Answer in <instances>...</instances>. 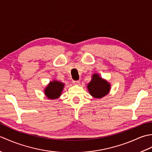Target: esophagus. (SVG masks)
I'll list each match as a JSON object with an SVG mask.
<instances>
[{"instance_id":"esophagus-1","label":"esophagus","mask_w":152,"mask_h":152,"mask_svg":"<svg viewBox=\"0 0 152 152\" xmlns=\"http://www.w3.org/2000/svg\"><path fill=\"white\" fill-rule=\"evenodd\" d=\"M72 83H73L74 85H79L80 81H78V80H77V81H73Z\"/></svg>"}]
</instances>
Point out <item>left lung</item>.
Masks as SVG:
<instances>
[{
    "instance_id": "8db88e82",
    "label": "left lung",
    "mask_w": 152,
    "mask_h": 152,
    "mask_svg": "<svg viewBox=\"0 0 152 152\" xmlns=\"http://www.w3.org/2000/svg\"><path fill=\"white\" fill-rule=\"evenodd\" d=\"M88 91L93 98L101 99L107 95L110 91L111 86L107 80L103 79L97 73H94L91 80L87 85Z\"/></svg>"
}]
</instances>
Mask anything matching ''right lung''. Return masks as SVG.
<instances>
[{
  "label": "right lung",
  "mask_w": 152,
  "mask_h": 152,
  "mask_svg": "<svg viewBox=\"0 0 152 152\" xmlns=\"http://www.w3.org/2000/svg\"><path fill=\"white\" fill-rule=\"evenodd\" d=\"M64 83L53 80L50 82L48 86L45 88L44 92L46 97L48 99H57L60 97L64 87Z\"/></svg>",
  "instance_id": "obj_1"
}]
</instances>
